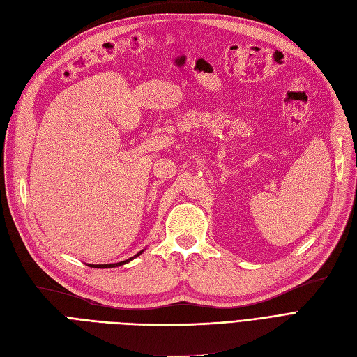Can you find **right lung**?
I'll list each match as a JSON object with an SVG mask.
<instances>
[{"label":"right lung","mask_w":357,"mask_h":357,"mask_svg":"<svg viewBox=\"0 0 357 357\" xmlns=\"http://www.w3.org/2000/svg\"><path fill=\"white\" fill-rule=\"evenodd\" d=\"M146 250V248H143L142 252H138L135 256H132V257H129V259H126V261H122V262H117V264H102V265H91V264H88V266H91V268H116V266H122V265H125V264H128V262H131L132 259H135L137 256H139L142 255L143 252Z\"/></svg>","instance_id":"obj_1"}]
</instances>
